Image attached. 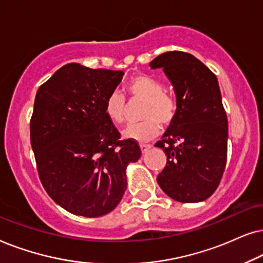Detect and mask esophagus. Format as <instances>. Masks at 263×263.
Masks as SVG:
<instances>
[{"instance_id": "obj_1", "label": "esophagus", "mask_w": 263, "mask_h": 263, "mask_svg": "<svg viewBox=\"0 0 263 263\" xmlns=\"http://www.w3.org/2000/svg\"><path fill=\"white\" fill-rule=\"evenodd\" d=\"M150 148H152V144H144V143H142V144H141L142 153H146Z\"/></svg>"}]
</instances>
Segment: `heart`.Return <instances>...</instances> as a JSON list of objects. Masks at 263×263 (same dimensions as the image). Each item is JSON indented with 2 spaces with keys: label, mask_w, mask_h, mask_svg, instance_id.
<instances>
[{
  "label": "heart",
  "mask_w": 263,
  "mask_h": 263,
  "mask_svg": "<svg viewBox=\"0 0 263 263\" xmlns=\"http://www.w3.org/2000/svg\"><path fill=\"white\" fill-rule=\"evenodd\" d=\"M126 95L131 100H143L141 115L144 118L138 122L126 126L124 136L137 142H148L160 132V120L168 124L177 111L174 97L163 90L160 80L150 76H136L125 85ZM125 97L119 91L110 92L104 102V113L113 124H122L126 119Z\"/></svg>",
  "instance_id": "obj_1"
}]
</instances>
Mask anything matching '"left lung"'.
<instances>
[{
    "label": "left lung",
    "mask_w": 263,
    "mask_h": 263,
    "mask_svg": "<svg viewBox=\"0 0 263 263\" xmlns=\"http://www.w3.org/2000/svg\"><path fill=\"white\" fill-rule=\"evenodd\" d=\"M163 68L177 93V111L161 141L167 156L157 183L178 202L207 199L219 186L227 160V115L216 76L189 52L167 51L150 62Z\"/></svg>",
    "instance_id": "8db88e82"
}]
</instances>
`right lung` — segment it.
Returning a JSON list of instances; mask_svg holds the SVG:
<instances>
[{
    "instance_id": "add662e5",
    "label": "right lung",
    "mask_w": 263,
    "mask_h": 263,
    "mask_svg": "<svg viewBox=\"0 0 263 263\" xmlns=\"http://www.w3.org/2000/svg\"><path fill=\"white\" fill-rule=\"evenodd\" d=\"M124 72L67 64L42 84L30 121L41 183L66 211L97 218L126 190V167L141 157L135 139H121L104 102Z\"/></svg>"
}]
</instances>
